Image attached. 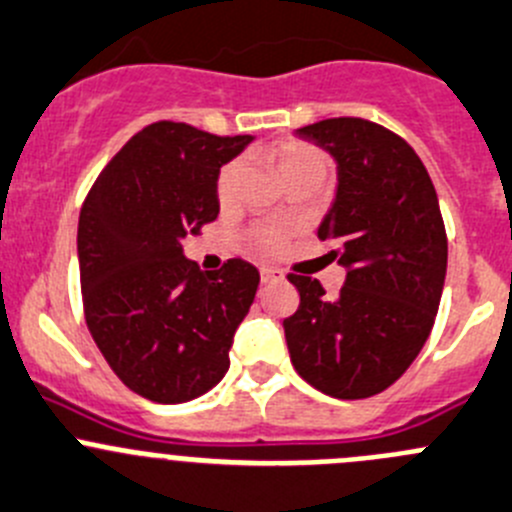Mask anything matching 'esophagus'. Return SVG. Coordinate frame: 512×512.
Returning a JSON list of instances; mask_svg holds the SVG:
<instances>
[{"label":"esophagus","mask_w":512,"mask_h":512,"mask_svg":"<svg viewBox=\"0 0 512 512\" xmlns=\"http://www.w3.org/2000/svg\"><path fill=\"white\" fill-rule=\"evenodd\" d=\"M286 274L281 269H274V266H264L261 269V281L264 284H276V281H284Z\"/></svg>","instance_id":"obj_1"}]
</instances>
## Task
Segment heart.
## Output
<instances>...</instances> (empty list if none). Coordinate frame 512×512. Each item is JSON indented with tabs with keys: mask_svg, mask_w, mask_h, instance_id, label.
Instances as JSON below:
<instances>
[{
	"mask_svg": "<svg viewBox=\"0 0 512 512\" xmlns=\"http://www.w3.org/2000/svg\"><path fill=\"white\" fill-rule=\"evenodd\" d=\"M271 153H274L276 163H279L281 173L284 175L294 173V170H301V168H311V165H326L324 155H321L319 150H314L311 145L299 143V140H286V143L276 145ZM236 175H238V163L223 165L216 180L218 201L226 203L228 198H231L233 186H236ZM256 243H259V248L264 253H276L281 248V243H284V233L276 231V228H269V231H261L259 236H256Z\"/></svg>",
	"mask_w": 512,
	"mask_h": 512,
	"instance_id": "obj_1",
	"label": "heart"
}]
</instances>
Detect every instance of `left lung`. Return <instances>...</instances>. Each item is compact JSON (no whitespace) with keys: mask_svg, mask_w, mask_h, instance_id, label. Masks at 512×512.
Listing matches in <instances>:
<instances>
[{"mask_svg":"<svg viewBox=\"0 0 512 512\" xmlns=\"http://www.w3.org/2000/svg\"><path fill=\"white\" fill-rule=\"evenodd\" d=\"M296 138L337 163L316 236L332 241L347 281L329 299L311 276H289L301 296L284 319L291 362L329 397H372L405 374L435 324L447 271L440 203L415 150L382 125L329 118Z\"/></svg>","mask_w":512,"mask_h":512,"instance_id":"8db88e82","label":"left lung"}]
</instances>
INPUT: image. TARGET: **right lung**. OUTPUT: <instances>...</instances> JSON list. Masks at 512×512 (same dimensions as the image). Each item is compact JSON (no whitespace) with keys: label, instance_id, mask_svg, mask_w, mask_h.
<instances>
[{"label":"right lung","instance_id":"obj_1","mask_svg":"<svg viewBox=\"0 0 512 512\" xmlns=\"http://www.w3.org/2000/svg\"><path fill=\"white\" fill-rule=\"evenodd\" d=\"M251 135L153 123L95 180L77 226L85 319L125 387L160 405L188 402L231 367L233 334L259 289V269L221 271L186 259L183 238L216 221L218 173Z\"/></svg>","mask_w":512,"mask_h":512}]
</instances>
